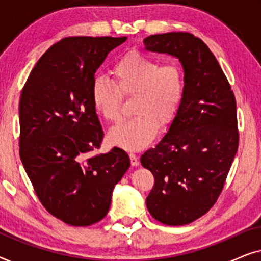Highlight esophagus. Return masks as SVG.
I'll use <instances>...</instances> for the list:
<instances>
[{
    "label": "esophagus",
    "instance_id": "obj_1",
    "mask_svg": "<svg viewBox=\"0 0 261 261\" xmlns=\"http://www.w3.org/2000/svg\"><path fill=\"white\" fill-rule=\"evenodd\" d=\"M129 158H130V164L133 166H138L139 165V158L134 153H129Z\"/></svg>",
    "mask_w": 261,
    "mask_h": 261
}]
</instances>
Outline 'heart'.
<instances>
[{
	"label": "heart",
	"instance_id": "b5f03b06",
	"mask_svg": "<svg viewBox=\"0 0 261 261\" xmlns=\"http://www.w3.org/2000/svg\"><path fill=\"white\" fill-rule=\"evenodd\" d=\"M113 82L97 77L91 85L92 106L108 122L121 119L123 97H133L134 119L109 132V140L126 149H142L173 122L183 105L187 84L177 63L162 64L138 51L121 57L110 70Z\"/></svg>",
	"mask_w": 261,
	"mask_h": 261
}]
</instances>
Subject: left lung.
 Masks as SVG:
<instances>
[{
  "mask_svg": "<svg viewBox=\"0 0 261 261\" xmlns=\"http://www.w3.org/2000/svg\"><path fill=\"white\" fill-rule=\"evenodd\" d=\"M145 48L179 59L187 91L165 137L140 162L154 177L146 205L156 221L184 226L204 215L224 187L239 146L237 101L215 56L187 32L149 35Z\"/></svg>",
  "mask_w": 261,
  "mask_h": 261,
  "instance_id": "8db88e82",
  "label": "left lung"
}]
</instances>
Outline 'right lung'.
Wrapping results in <instances>:
<instances>
[{
	"label": "right lung",
	"instance_id": "1",
	"mask_svg": "<svg viewBox=\"0 0 261 261\" xmlns=\"http://www.w3.org/2000/svg\"><path fill=\"white\" fill-rule=\"evenodd\" d=\"M127 37H70L38 60L21 92L20 158L45 209L70 226L85 227L108 213L114 187L129 156L101 147L103 130L91 101L96 70Z\"/></svg>",
	"mask_w": 261,
	"mask_h": 261
}]
</instances>
